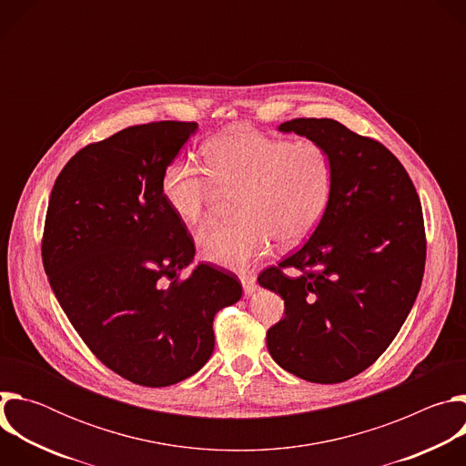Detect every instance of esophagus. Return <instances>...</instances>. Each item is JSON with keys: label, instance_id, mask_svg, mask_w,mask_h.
Here are the masks:
<instances>
[{"label": "esophagus", "instance_id": "esophagus-1", "mask_svg": "<svg viewBox=\"0 0 466 466\" xmlns=\"http://www.w3.org/2000/svg\"><path fill=\"white\" fill-rule=\"evenodd\" d=\"M239 280H241V286H243V291L245 295H254L258 286H256V279L252 273H241L239 275Z\"/></svg>", "mask_w": 466, "mask_h": 466}]
</instances>
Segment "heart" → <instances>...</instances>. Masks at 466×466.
<instances>
[{"instance_id": "1", "label": "heart", "mask_w": 466, "mask_h": 466, "mask_svg": "<svg viewBox=\"0 0 466 466\" xmlns=\"http://www.w3.org/2000/svg\"><path fill=\"white\" fill-rule=\"evenodd\" d=\"M207 169L186 160L162 175V195L187 227H201L221 193H236L232 225L198 236L203 256L227 269H243L275 241L297 247L322 221L336 184L334 158L313 140L291 142L252 128L225 132L205 146Z\"/></svg>"}]
</instances>
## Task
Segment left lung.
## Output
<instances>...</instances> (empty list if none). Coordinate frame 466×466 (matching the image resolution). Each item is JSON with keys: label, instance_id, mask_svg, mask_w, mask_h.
Masks as SVG:
<instances>
[{"label": "left lung", "instance_id": "1", "mask_svg": "<svg viewBox=\"0 0 466 466\" xmlns=\"http://www.w3.org/2000/svg\"><path fill=\"white\" fill-rule=\"evenodd\" d=\"M279 130L324 146L336 184L311 238L258 277L286 306L268 329V349L306 381L339 383L385 352L415 304L426 261L422 207L408 171L380 142L328 117H297ZM286 267L301 275L284 276Z\"/></svg>", "mask_w": 466, "mask_h": 466}]
</instances>
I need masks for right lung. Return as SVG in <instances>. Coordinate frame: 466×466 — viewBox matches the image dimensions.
<instances>
[{"mask_svg":"<svg viewBox=\"0 0 466 466\" xmlns=\"http://www.w3.org/2000/svg\"><path fill=\"white\" fill-rule=\"evenodd\" d=\"M193 121L135 125L90 144L51 189L42 261L81 339L125 380L166 387L214 352L216 313L241 299L236 275L193 261L186 225L162 195L164 169Z\"/></svg>","mask_w":466,"mask_h":466,"instance_id":"obj_1","label":"right lung"}]
</instances>
